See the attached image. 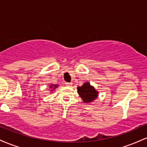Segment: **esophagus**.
<instances>
[{"label":"esophagus","mask_w":147,"mask_h":147,"mask_svg":"<svg viewBox=\"0 0 147 147\" xmlns=\"http://www.w3.org/2000/svg\"><path fill=\"white\" fill-rule=\"evenodd\" d=\"M65 85L66 86H71L72 83H68V82H65Z\"/></svg>","instance_id":"esophagus-1"}]
</instances>
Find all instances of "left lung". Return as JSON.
I'll return each instance as SVG.
<instances>
[{
  "instance_id": "8db88e82",
  "label": "left lung",
  "mask_w": 147,
  "mask_h": 147,
  "mask_svg": "<svg viewBox=\"0 0 147 147\" xmlns=\"http://www.w3.org/2000/svg\"><path fill=\"white\" fill-rule=\"evenodd\" d=\"M77 90L79 95L86 103L92 102L98 96V92L88 82H86L82 86L77 88Z\"/></svg>"
}]
</instances>
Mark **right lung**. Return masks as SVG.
I'll list each match as a JSON object with an SVG mask.
<instances>
[{
	"label": "right lung",
	"instance_id": "obj_1",
	"mask_svg": "<svg viewBox=\"0 0 147 147\" xmlns=\"http://www.w3.org/2000/svg\"><path fill=\"white\" fill-rule=\"evenodd\" d=\"M58 87V85H56V84H55V85H50V88H51V89H55L56 88H57Z\"/></svg>",
	"mask_w": 147,
	"mask_h": 147
}]
</instances>
